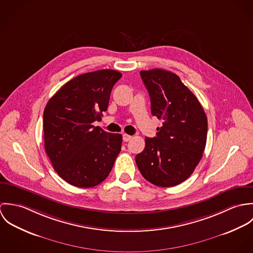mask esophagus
<instances>
[{
  "mask_svg": "<svg viewBox=\"0 0 253 253\" xmlns=\"http://www.w3.org/2000/svg\"><path fill=\"white\" fill-rule=\"evenodd\" d=\"M130 139H131V136H130V135L126 134V133L123 135V140H124L125 142H127V141H129Z\"/></svg>",
  "mask_w": 253,
  "mask_h": 253,
  "instance_id": "1",
  "label": "esophagus"
}]
</instances>
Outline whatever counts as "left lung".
<instances>
[{
	"mask_svg": "<svg viewBox=\"0 0 253 253\" xmlns=\"http://www.w3.org/2000/svg\"><path fill=\"white\" fill-rule=\"evenodd\" d=\"M149 92L152 115L163 121L157 136L145 138L135 157L146 180L172 187L189 178L200 163L208 135L207 115L195 94L174 73L163 69L140 71Z\"/></svg>",
	"mask_w": 253,
	"mask_h": 253,
	"instance_id": "1",
	"label": "left lung"
}]
</instances>
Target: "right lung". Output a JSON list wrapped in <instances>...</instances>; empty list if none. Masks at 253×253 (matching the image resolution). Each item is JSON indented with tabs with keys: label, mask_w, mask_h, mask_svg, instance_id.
<instances>
[{
	"label": "right lung",
	"mask_w": 253,
	"mask_h": 253,
	"mask_svg": "<svg viewBox=\"0 0 253 253\" xmlns=\"http://www.w3.org/2000/svg\"><path fill=\"white\" fill-rule=\"evenodd\" d=\"M122 74L105 69L66 83L43 111L44 150L57 174L67 183L90 188L105 180L121 152L123 136L92 124L108 108Z\"/></svg>",
	"instance_id": "add662e5"
}]
</instances>
